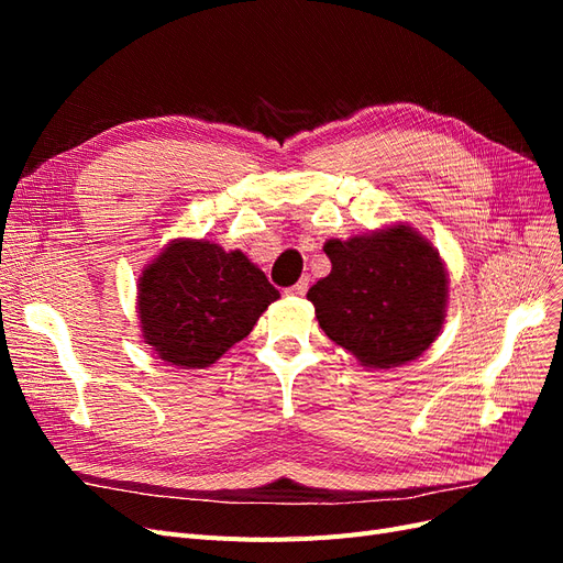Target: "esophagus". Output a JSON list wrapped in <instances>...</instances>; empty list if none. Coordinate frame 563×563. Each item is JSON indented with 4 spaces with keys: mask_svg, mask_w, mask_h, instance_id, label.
I'll return each instance as SVG.
<instances>
[{
    "mask_svg": "<svg viewBox=\"0 0 563 563\" xmlns=\"http://www.w3.org/2000/svg\"><path fill=\"white\" fill-rule=\"evenodd\" d=\"M308 286H310V279L302 277V279L296 282L294 286H288L284 294H286V296H305V294H308Z\"/></svg>",
    "mask_w": 563,
    "mask_h": 563,
    "instance_id": "1",
    "label": "esophagus"
}]
</instances>
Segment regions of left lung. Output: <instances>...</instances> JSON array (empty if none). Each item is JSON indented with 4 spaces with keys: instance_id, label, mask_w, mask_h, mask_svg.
Returning <instances> with one entry per match:
<instances>
[{
    "instance_id": "1",
    "label": "left lung",
    "mask_w": 563,
    "mask_h": 563,
    "mask_svg": "<svg viewBox=\"0 0 563 563\" xmlns=\"http://www.w3.org/2000/svg\"><path fill=\"white\" fill-rule=\"evenodd\" d=\"M331 275L308 298L335 345L371 368L411 362L439 335L446 269L428 240L406 225L323 244Z\"/></svg>"
}]
</instances>
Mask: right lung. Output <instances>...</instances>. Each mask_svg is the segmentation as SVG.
<instances>
[{
  "label": "right lung",
  "instance_id": "right-lung-1",
  "mask_svg": "<svg viewBox=\"0 0 563 563\" xmlns=\"http://www.w3.org/2000/svg\"><path fill=\"white\" fill-rule=\"evenodd\" d=\"M279 291L242 251L174 242L139 284L145 343L159 360L203 368L244 340Z\"/></svg>",
  "mask_w": 563,
  "mask_h": 563
}]
</instances>
